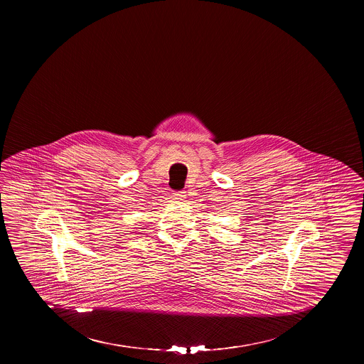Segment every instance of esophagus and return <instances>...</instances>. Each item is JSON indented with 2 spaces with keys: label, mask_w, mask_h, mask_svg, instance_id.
Returning <instances> with one entry per match:
<instances>
[{
  "label": "esophagus",
  "mask_w": 364,
  "mask_h": 364,
  "mask_svg": "<svg viewBox=\"0 0 364 364\" xmlns=\"http://www.w3.org/2000/svg\"><path fill=\"white\" fill-rule=\"evenodd\" d=\"M174 199H178V200H181V199H184L186 198V192H183V191H180V192H174Z\"/></svg>",
  "instance_id": "esophagus-1"
}]
</instances>
